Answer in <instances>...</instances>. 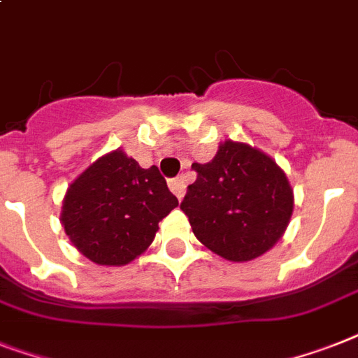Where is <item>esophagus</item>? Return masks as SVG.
Wrapping results in <instances>:
<instances>
[{"label": "esophagus", "instance_id": "1", "mask_svg": "<svg viewBox=\"0 0 358 358\" xmlns=\"http://www.w3.org/2000/svg\"><path fill=\"white\" fill-rule=\"evenodd\" d=\"M169 187H171V191L176 194V199L182 200V196H184V193H185V182H184V180H182V178L169 180Z\"/></svg>", "mask_w": 358, "mask_h": 358}]
</instances>
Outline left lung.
<instances>
[{
	"instance_id": "left-lung-1",
	"label": "left lung",
	"mask_w": 358,
	"mask_h": 358,
	"mask_svg": "<svg viewBox=\"0 0 358 358\" xmlns=\"http://www.w3.org/2000/svg\"><path fill=\"white\" fill-rule=\"evenodd\" d=\"M191 169L196 180L180 209L202 245L228 261H250L280 241L294 196L274 159L246 143L224 141L211 162Z\"/></svg>"
}]
</instances>
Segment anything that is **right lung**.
<instances>
[{
  "label": "right lung",
  "instance_id": "right-lung-1",
  "mask_svg": "<svg viewBox=\"0 0 358 358\" xmlns=\"http://www.w3.org/2000/svg\"><path fill=\"white\" fill-rule=\"evenodd\" d=\"M176 206L156 165L143 169L123 150H113L69 185L60 220L90 261L121 266L149 248L158 222Z\"/></svg>",
  "mask_w": 358,
  "mask_h": 358
}]
</instances>
